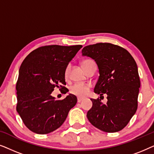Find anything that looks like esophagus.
I'll return each mask as SVG.
<instances>
[{
  "label": "esophagus",
  "instance_id": "obj_1",
  "mask_svg": "<svg viewBox=\"0 0 154 154\" xmlns=\"http://www.w3.org/2000/svg\"><path fill=\"white\" fill-rule=\"evenodd\" d=\"M83 98H80V97H78V99H77V102H79V103H80L81 102V101H83Z\"/></svg>",
  "mask_w": 154,
  "mask_h": 154
}]
</instances>
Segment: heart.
<instances>
[{
    "label": "heart",
    "instance_id": "1",
    "mask_svg": "<svg viewBox=\"0 0 154 154\" xmlns=\"http://www.w3.org/2000/svg\"><path fill=\"white\" fill-rule=\"evenodd\" d=\"M94 62L92 60H85L82 62L81 65L84 69V70L86 71L88 66H89L90 64ZM70 69H71V65L68 64L66 66V68L64 69V78L67 79L69 78V72H70ZM90 88H91V85L88 83H75L72 86H71L70 90L69 91L72 94L79 97H84L87 94L89 93Z\"/></svg>",
    "mask_w": 154,
    "mask_h": 154
}]
</instances>
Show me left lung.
<instances>
[{
	"mask_svg": "<svg viewBox=\"0 0 154 154\" xmlns=\"http://www.w3.org/2000/svg\"><path fill=\"white\" fill-rule=\"evenodd\" d=\"M82 54L98 66L100 76L94 92L101 96L106 93L108 100L103 104L100 99H91L88 120L104 132L123 130L137 109L140 79L135 61L125 48L109 43L85 46Z\"/></svg>",
	"mask_w": 154,
	"mask_h": 154,
	"instance_id": "8db88e82",
	"label": "left lung"
}]
</instances>
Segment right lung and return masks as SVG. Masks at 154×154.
<instances>
[{
  "label": "right lung",
  "instance_id": "obj_1",
  "mask_svg": "<svg viewBox=\"0 0 154 154\" xmlns=\"http://www.w3.org/2000/svg\"><path fill=\"white\" fill-rule=\"evenodd\" d=\"M82 47L41 46L23 61L16 83V109L31 131L43 134L57 130L76 104L77 98L73 94L54 100L51 93L59 86L66 93L69 90L64 86V69Z\"/></svg>",
  "mask_w": 154,
  "mask_h": 154
}]
</instances>
